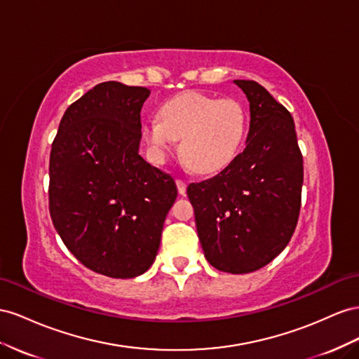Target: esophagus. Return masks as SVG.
I'll return each mask as SVG.
<instances>
[{"instance_id": "esophagus-1", "label": "esophagus", "mask_w": 359, "mask_h": 359, "mask_svg": "<svg viewBox=\"0 0 359 359\" xmlns=\"http://www.w3.org/2000/svg\"><path fill=\"white\" fill-rule=\"evenodd\" d=\"M176 185H177V189H179L180 196H185V192H187V182L182 180V179H177V180H176Z\"/></svg>"}]
</instances>
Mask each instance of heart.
<instances>
[{"instance_id":"heart-1","label":"heart","mask_w":359,"mask_h":359,"mask_svg":"<svg viewBox=\"0 0 359 359\" xmlns=\"http://www.w3.org/2000/svg\"><path fill=\"white\" fill-rule=\"evenodd\" d=\"M248 116L236 99H219L183 91L161 107L159 118L144 123V138L159 155L180 140V155L197 172L209 174L227 167L245 140Z\"/></svg>"}]
</instances>
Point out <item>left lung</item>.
Here are the masks:
<instances>
[{
	"label": "left lung",
	"instance_id": "left-lung-1",
	"mask_svg": "<svg viewBox=\"0 0 359 359\" xmlns=\"http://www.w3.org/2000/svg\"><path fill=\"white\" fill-rule=\"evenodd\" d=\"M250 102L247 146L217 176L191 183L204 257L218 271L254 272L292 239L304 161L290 112L255 81L234 79Z\"/></svg>",
	"mask_w": 359,
	"mask_h": 359
}]
</instances>
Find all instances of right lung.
<instances>
[{
	"mask_svg": "<svg viewBox=\"0 0 359 359\" xmlns=\"http://www.w3.org/2000/svg\"><path fill=\"white\" fill-rule=\"evenodd\" d=\"M146 87L100 83L72 104L49 158V213L86 268L134 278L156 259L177 188L138 155Z\"/></svg>",
	"mask_w": 359,
	"mask_h": 359,
	"instance_id": "1",
	"label": "right lung"
}]
</instances>
